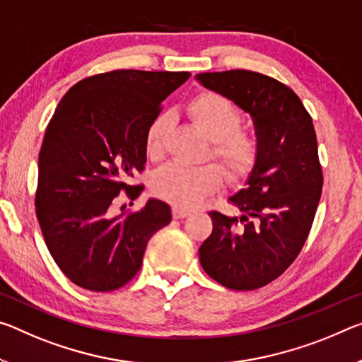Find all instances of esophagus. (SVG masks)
I'll return each mask as SVG.
<instances>
[{
  "mask_svg": "<svg viewBox=\"0 0 362 362\" xmlns=\"http://www.w3.org/2000/svg\"><path fill=\"white\" fill-rule=\"evenodd\" d=\"M187 216H190V211L177 208V206L172 208V217H174V219H183V217H187Z\"/></svg>",
  "mask_w": 362,
  "mask_h": 362,
  "instance_id": "esophagus-1",
  "label": "esophagus"
}]
</instances>
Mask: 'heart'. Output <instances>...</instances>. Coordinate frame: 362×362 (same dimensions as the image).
Segmentation results:
<instances>
[{
  "label": "heart",
  "instance_id": "obj_1",
  "mask_svg": "<svg viewBox=\"0 0 362 362\" xmlns=\"http://www.w3.org/2000/svg\"><path fill=\"white\" fill-rule=\"evenodd\" d=\"M187 114L209 139L208 156L217 160L230 183H242L253 174L261 158V143L255 132L242 127L245 112L237 103L217 91H199L187 103ZM172 119L160 112L145 132V153L153 163L165 154ZM222 185V173L214 164L190 169L170 164L151 180V190L177 208H194Z\"/></svg>",
  "mask_w": 362,
  "mask_h": 362
}]
</instances>
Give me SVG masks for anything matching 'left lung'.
<instances>
[{"instance_id": "obj_1", "label": "left lung", "mask_w": 362, "mask_h": 362, "mask_svg": "<svg viewBox=\"0 0 362 362\" xmlns=\"http://www.w3.org/2000/svg\"><path fill=\"white\" fill-rule=\"evenodd\" d=\"M197 78L250 112L261 143L248 187L230 199L242 217L209 212L212 232L199 262L227 288H261L296 259L317 211L324 175L311 114L293 90L259 72L235 69Z\"/></svg>"}]
</instances>
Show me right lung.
Returning <instances> with one entry per match:
<instances>
[{
	"label": "right lung",
	"instance_id": "1",
	"mask_svg": "<svg viewBox=\"0 0 362 362\" xmlns=\"http://www.w3.org/2000/svg\"><path fill=\"white\" fill-rule=\"evenodd\" d=\"M188 72L119 69L80 80L51 117L38 154L35 212L62 274L90 291H112L140 271L150 238L170 208L150 199L114 217L120 193L134 202L145 185V132Z\"/></svg>",
	"mask_w": 362,
	"mask_h": 362
}]
</instances>
